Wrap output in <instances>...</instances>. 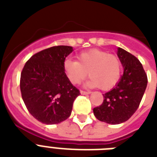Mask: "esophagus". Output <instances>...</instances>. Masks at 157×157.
Instances as JSON below:
<instances>
[{"label": "esophagus", "instance_id": "obj_1", "mask_svg": "<svg viewBox=\"0 0 157 157\" xmlns=\"http://www.w3.org/2000/svg\"><path fill=\"white\" fill-rule=\"evenodd\" d=\"M91 92L90 91H85V90H81V94H90Z\"/></svg>", "mask_w": 157, "mask_h": 157}]
</instances>
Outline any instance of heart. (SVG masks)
I'll return each mask as SVG.
<instances>
[{
    "instance_id": "1",
    "label": "heart",
    "mask_w": 157,
    "mask_h": 157,
    "mask_svg": "<svg viewBox=\"0 0 157 157\" xmlns=\"http://www.w3.org/2000/svg\"><path fill=\"white\" fill-rule=\"evenodd\" d=\"M77 61L67 59L63 67L67 77L71 83L78 85L90 76L86 86L99 87L103 90H108L116 86L121 72V62L117 55L107 51L92 49L79 54Z\"/></svg>"
}]
</instances>
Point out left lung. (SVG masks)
I'll return each instance as SVG.
<instances>
[{"mask_svg": "<svg viewBox=\"0 0 157 157\" xmlns=\"http://www.w3.org/2000/svg\"><path fill=\"white\" fill-rule=\"evenodd\" d=\"M117 56L124 73L114 88L103 94V103L93 110L98 121L112 124L123 123L133 116L147 85L146 72L136 57L121 48H118Z\"/></svg>", "mask_w": 157, "mask_h": 157, "instance_id": "obj_1", "label": "left lung"}]
</instances>
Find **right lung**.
<instances>
[{
  "label": "right lung",
  "instance_id": "add662e5",
  "mask_svg": "<svg viewBox=\"0 0 157 157\" xmlns=\"http://www.w3.org/2000/svg\"><path fill=\"white\" fill-rule=\"evenodd\" d=\"M73 48L58 45L28 59L21 72L20 90L28 112L46 124H59L70 117L74 100L81 94L63 71V62Z\"/></svg>",
  "mask_w": 157,
  "mask_h": 157
}]
</instances>
